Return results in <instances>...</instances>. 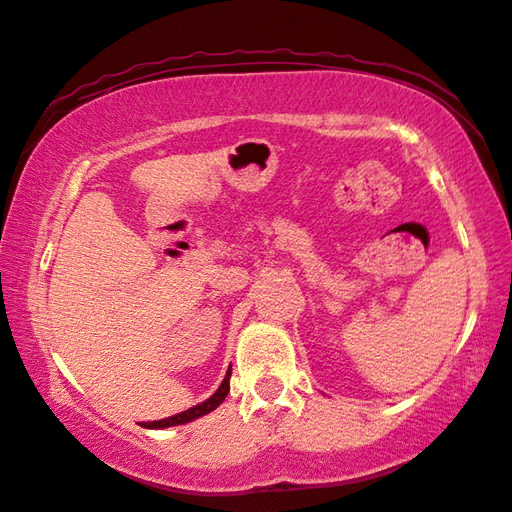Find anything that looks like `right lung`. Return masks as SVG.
<instances>
[{"mask_svg":"<svg viewBox=\"0 0 512 512\" xmlns=\"http://www.w3.org/2000/svg\"><path fill=\"white\" fill-rule=\"evenodd\" d=\"M228 378H231V367H228V372H226V376H224V380H222V385L217 387V391H215V394H213L211 398H206L204 402H200V405H195V407H191V409H187V411H182V413H176V416H171V418L145 422L143 427H145V429H167V427H176V424H187V422H191V420H195V418L206 416V413H211L213 409H217V407H220L222 402H224V398H226V394H228V389H231V383H228Z\"/></svg>","mask_w":512,"mask_h":512,"instance_id":"1","label":"right lung"}]
</instances>
